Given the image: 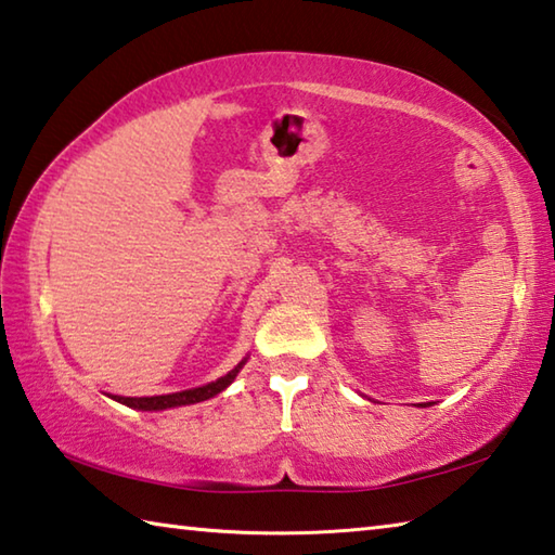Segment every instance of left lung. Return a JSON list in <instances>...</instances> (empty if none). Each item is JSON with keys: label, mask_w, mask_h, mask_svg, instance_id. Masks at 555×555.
<instances>
[{"label": "left lung", "mask_w": 555, "mask_h": 555, "mask_svg": "<svg viewBox=\"0 0 555 555\" xmlns=\"http://www.w3.org/2000/svg\"><path fill=\"white\" fill-rule=\"evenodd\" d=\"M421 406H426V403H421Z\"/></svg>", "instance_id": "left-lung-1"}]
</instances>
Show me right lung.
Instances as JSON below:
<instances>
[{
	"mask_svg": "<svg viewBox=\"0 0 555 555\" xmlns=\"http://www.w3.org/2000/svg\"><path fill=\"white\" fill-rule=\"evenodd\" d=\"M247 360H242L237 367L232 372L224 374V377L215 379L210 384H205V387L198 389H185V391H176V393H162V397H112L119 403H125V406L131 409H142V411H164V409H173V406H188V403H198V401H208L212 397H218L220 391H224L237 377V372L242 370V364Z\"/></svg>",
	"mask_w": 555,
	"mask_h": 555,
	"instance_id": "add662e5",
	"label": "right lung"
}]
</instances>
